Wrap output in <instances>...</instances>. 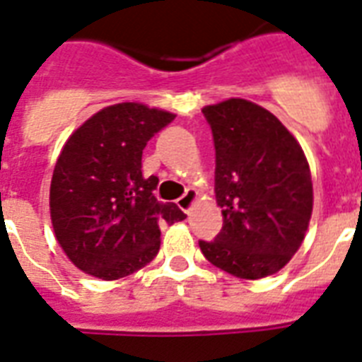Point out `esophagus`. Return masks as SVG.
I'll return each instance as SVG.
<instances>
[{
    "label": "esophagus",
    "instance_id": "1",
    "mask_svg": "<svg viewBox=\"0 0 362 362\" xmlns=\"http://www.w3.org/2000/svg\"><path fill=\"white\" fill-rule=\"evenodd\" d=\"M197 201V193L193 189H187L184 195L176 201V204H178V208H180L182 211H186V214H189L191 208H193V204H195Z\"/></svg>",
    "mask_w": 362,
    "mask_h": 362
}]
</instances>
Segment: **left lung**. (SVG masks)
I'll return each instance as SVG.
<instances>
[{"instance_id":"left-lung-1","label":"left lung","mask_w":362,"mask_h":362,"mask_svg":"<svg viewBox=\"0 0 362 362\" xmlns=\"http://www.w3.org/2000/svg\"><path fill=\"white\" fill-rule=\"evenodd\" d=\"M216 146V199L223 228L202 255L240 279L283 269L305 240L313 216L308 161L283 122L249 100L202 110Z\"/></svg>"}]
</instances>
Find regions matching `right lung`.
I'll return each instance as SVG.
<instances>
[{
  "label": "right lung",
  "mask_w": 362,
  "mask_h": 362,
  "mask_svg": "<svg viewBox=\"0 0 362 362\" xmlns=\"http://www.w3.org/2000/svg\"><path fill=\"white\" fill-rule=\"evenodd\" d=\"M175 120L137 102L104 107L64 143L49 186V214L59 245L76 267L115 281L154 260L160 225L186 219L175 202L152 191L141 158L154 134Z\"/></svg>",
  "instance_id": "add662e5"
}]
</instances>
